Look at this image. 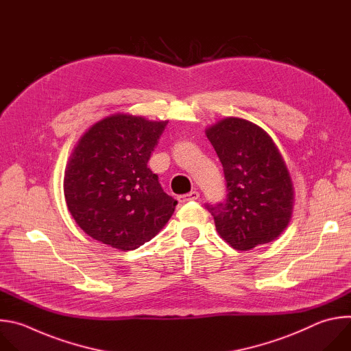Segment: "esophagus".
<instances>
[{
	"instance_id": "34e87169",
	"label": "esophagus",
	"mask_w": 351,
	"mask_h": 351,
	"mask_svg": "<svg viewBox=\"0 0 351 351\" xmlns=\"http://www.w3.org/2000/svg\"><path fill=\"white\" fill-rule=\"evenodd\" d=\"M199 199V192L197 191H191L189 193H185V195H181L178 197V200L181 203H185V202H191V200H197Z\"/></svg>"
}]
</instances>
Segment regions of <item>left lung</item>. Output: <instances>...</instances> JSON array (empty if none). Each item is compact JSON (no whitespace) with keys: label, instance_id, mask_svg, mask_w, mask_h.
Wrapping results in <instances>:
<instances>
[{"label":"left lung","instance_id":"left-lung-1","mask_svg":"<svg viewBox=\"0 0 351 351\" xmlns=\"http://www.w3.org/2000/svg\"><path fill=\"white\" fill-rule=\"evenodd\" d=\"M224 169L227 199L206 204L220 237L235 250L276 239L293 212V185L272 138L257 124L227 117L206 130Z\"/></svg>","mask_w":351,"mask_h":351}]
</instances>
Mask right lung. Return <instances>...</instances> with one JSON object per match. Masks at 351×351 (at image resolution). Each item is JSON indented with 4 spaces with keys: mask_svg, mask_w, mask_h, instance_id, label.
<instances>
[{
    "mask_svg": "<svg viewBox=\"0 0 351 351\" xmlns=\"http://www.w3.org/2000/svg\"><path fill=\"white\" fill-rule=\"evenodd\" d=\"M167 123L117 113L80 138L63 189L70 215L95 241L134 250L156 237L173 216L177 200L148 167Z\"/></svg>",
    "mask_w": 351,
    "mask_h": 351,
    "instance_id": "1",
    "label": "right lung"
}]
</instances>
